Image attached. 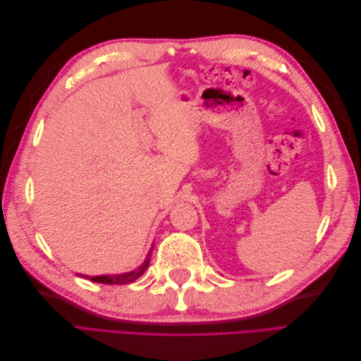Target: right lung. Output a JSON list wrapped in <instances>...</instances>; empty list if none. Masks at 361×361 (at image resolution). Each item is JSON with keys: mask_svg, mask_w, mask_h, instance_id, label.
I'll return each mask as SVG.
<instances>
[{"mask_svg": "<svg viewBox=\"0 0 361 361\" xmlns=\"http://www.w3.org/2000/svg\"><path fill=\"white\" fill-rule=\"evenodd\" d=\"M152 253V250H150ZM150 253L147 255L146 260L143 262V265H140L137 269L130 271V272H125V274H116V276H81L84 279H89L90 281H96V283H104V285H128V283L135 281L140 276L145 274V271L147 269L149 264H150Z\"/></svg>", "mask_w": 361, "mask_h": 361, "instance_id": "1", "label": "right lung"}]
</instances>
